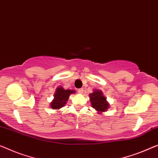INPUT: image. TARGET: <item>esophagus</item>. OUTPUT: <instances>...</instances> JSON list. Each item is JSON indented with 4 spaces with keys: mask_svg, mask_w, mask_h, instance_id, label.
I'll list each match as a JSON object with an SVG mask.
<instances>
[{
    "mask_svg": "<svg viewBox=\"0 0 158 158\" xmlns=\"http://www.w3.org/2000/svg\"><path fill=\"white\" fill-rule=\"evenodd\" d=\"M78 91H79V94H82V93H83V91H84V89H79Z\"/></svg>",
    "mask_w": 158,
    "mask_h": 158,
    "instance_id": "34e87169",
    "label": "esophagus"
}]
</instances>
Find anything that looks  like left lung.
<instances>
[{"instance_id":"8db88e82","label":"left lung","mask_w":158,"mask_h":158,"mask_svg":"<svg viewBox=\"0 0 158 158\" xmlns=\"http://www.w3.org/2000/svg\"><path fill=\"white\" fill-rule=\"evenodd\" d=\"M91 106H92L98 114H102L106 111L109 109L110 104L107 102L106 98L103 96V92L101 90L95 89L92 93L89 94Z\"/></svg>"}]
</instances>
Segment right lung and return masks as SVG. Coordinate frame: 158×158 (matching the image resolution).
Here are the masks:
<instances>
[{"label": "right lung", "mask_w": 158, "mask_h": 158, "mask_svg": "<svg viewBox=\"0 0 158 158\" xmlns=\"http://www.w3.org/2000/svg\"><path fill=\"white\" fill-rule=\"evenodd\" d=\"M76 93L75 90L64 89L62 86H58L54 94V98L50 103V106L52 109L59 110L64 106L72 94Z\"/></svg>", "instance_id": "add662e5"}]
</instances>
